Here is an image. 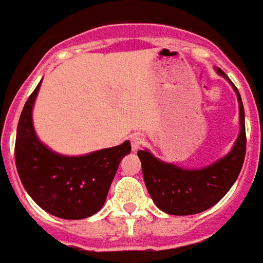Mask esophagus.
Masks as SVG:
<instances>
[{"instance_id":"esophagus-1","label":"esophagus","mask_w":263,"mask_h":263,"mask_svg":"<svg viewBox=\"0 0 263 263\" xmlns=\"http://www.w3.org/2000/svg\"><path fill=\"white\" fill-rule=\"evenodd\" d=\"M130 143H132L133 152H137V151L142 147V144H143V137L140 135H133L132 136V139H130Z\"/></svg>"}]
</instances>
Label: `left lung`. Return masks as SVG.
Instances as JSON below:
<instances>
[{
	"mask_svg": "<svg viewBox=\"0 0 263 263\" xmlns=\"http://www.w3.org/2000/svg\"><path fill=\"white\" fill-rule=\"evenodd\" d=\"M218 75L230 81L221 69ZM239 101L240 130L232 151L200 169H186L153 156L147 149L139 151L146 188L156 207L172 216H190L217 204L236 182L246 153L245 110L237 88L232 84Z\"/></svg>",
	"mask_w": 263,
	"mask_h": 263,
	"instance_id": "left-lung-1",
	"label": "left lung"
}]
</instances>
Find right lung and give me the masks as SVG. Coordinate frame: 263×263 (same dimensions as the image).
Here are the masks:
<instances>
[{
	"label": "right lung",
	"mask_w": 263,
	"mask_h": 263,
	"mask_svg": "<svg viewBox=\"0 0 263 263\" xmlns=\"http://www.w3.org/2000/svg\"><path fill=\"white\" fill-rule=\"evenodd\" d=\"M40 84L24 104L17 126L14 155L21 184L33 201L52 216L66 220L91 217L104 205L121 159L132 152L130 142L81 156L49 149L33 126Z\"/></svg>",
	"instance_id": "right-lung-1"
}]
</instances>
